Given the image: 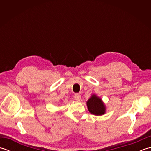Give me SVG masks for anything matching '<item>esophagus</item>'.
Wrapping results in <instances>:
<instances>
[{"instance_id": "34e87169", "label": "esophagus", "mask_w": 151, "mask_h": 151, "mask_svg": "<svg viewBox=\"0 0 151 151\" xmlns=\"http://www.w3.org/2000/svg\"><path fill=\"white\" fill-rule=\"evenodd\" d=\"M75 99L76 101H79L80 100H81V95H80L79 93H76L75 95Z\"/></svg>"}]
</instances>
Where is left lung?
I'll return each mask as SVG.
<instances>
[{"instance_id":"obj_1","label":"left lung","mask_w":151,"mask_h":151,"mask_svg":"<svg viewBox=\"0 0 151 151\" xmlns=\"http://www.w3.org/2000/svg\"><path fill=\"white\" fill-rule=\"evenodd\" d=\"M89 111L95 115H102L105 114L106 106L102 99L96 95H92L86 102Z\"/></svg>"}]
</instances>
